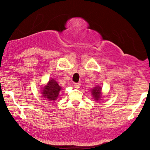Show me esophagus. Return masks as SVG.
Listing matches in <instances>:
<instances>
[{
    "label": "esophagus",
    "mask_w": 150,
    "mask_h": 150,
    "mask_svg": "<svg viewBox=\"0 0 150 150\" xmlns=\"http://www.w3.org/2000/svg\"><path fill=\"white\" fill-rule=\"evenodd\" d=\"M80 83H74V87L76 88H79L80 87Z\"/></svg>",
    "instance_id": "obj_1"
}]
</instances>
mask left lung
Here are the masks:
<instances>
[{
  "instance_id": "obj_1",
  "label": "left lung",
  "mask_w": 150,
  "mask_h": 150,
  "mask_svg": "<svg viewBox=\"0 0 150 150\" xmlns=\"http://www.w3.org/2000/svg\"><path fill=\"white\" fill-rule=\"evenodd\" d=\"M100 89H101V87L96 86L92 89V91H91V93H92V95H93L94 98H95V100H100V98H101Z\"/></svg>"
}]
</instances>
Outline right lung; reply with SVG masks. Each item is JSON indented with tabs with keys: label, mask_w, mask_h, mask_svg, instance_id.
I'll use <instances>...</instances> for the list:
<instances>
[{
	"label": "right lung",
	"mask_w": 150,
	"mask_h": 150,
	"mask_svg": "<svg viewBox=\"0 0 150 150\" xmlns=\"http://www.w3.org/2000/svg\"><path fill=\"white\" fill-rule=\"evenodd\" d=\"M61 87L55 79H50L46 86L43 87L42 95L43 98L50 100H56L59 96Z\"/></svg>",
	"instance_id": "1"
}]
</instances>
